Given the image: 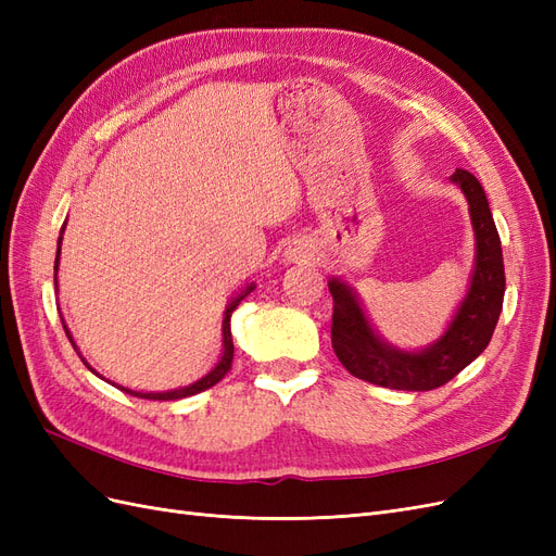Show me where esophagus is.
Returning a JSON list of instances; mask_svg holds the SVG:
<instances>
[{
	"instance_id": "1",
	"label": "esophagus",
	"mask_w": 556,
	"mask_h": 556,
	"mask_svg": "<svg viewBox=\"0 0 556 556\" xmlns=\"http://www.w3.org/2000/svg\"><path fill=\"white\" fill-rule=\"evenodd\" d=\"M288 260L290 262H311V260H315V250L308 243H296L288 250Z\"/></svg>"
}]
</instances>
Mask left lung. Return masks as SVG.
<instances>
[{"mask_svg": "<svg viewBox=\"0 0 556 556\" xmlns=\"http://www.w3.org/2000/svg\"><path fill=\"white\" fill-rule=\"evenodd\" d=\"M450 180L459 185L468 201L476 231V266L468 292L439 341L417 352L390 345L368 323L357 292L341 278L329 280L331 345L336 357L359 380L406 392L435 390L464 371L492 341L506 292L501 239L480 180L464 169L454 172Z\"/></svg>", "mask_w": 556, "mask_h": 556, "instance_id": "left-lung-1", "label": "left lung"}]
</instances>
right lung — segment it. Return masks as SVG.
Returning a JSON list of instances; mask_svg holds the SVG:
<instances>
[{"mask_svg":"<svg viewBox=\"0 0 556 556\" xmlns=\"http://www.w3.org/2000/svg\"><path fill=\"white\" fill-rule=\"evenodd\" d=\"M62 231H64V227H62ZM60 243H62V237L58 239V255H55V288H58V264H60ZM252 290H255V285H248V288L231 301V304L227 306V311H225V317H223V357H220V362H217L211 371L201 378V380H197V382H192V384H188V387H180V390H172V392H134V390H127V387H121L123 392H127V394H131V396H139V399H150V401H176V399H185V396H192V394H199V392H204V390H208V387H213V384H217L220 382L225 376H227V371L231 368V359H233V341H231V329H229V319H231V313H233V308H237L239 304H241V299H245ZM62 327H64V331H66V339L72 341V345H74V350H76V343H74V339H72V333H70V329H66V325L62 323ZM78 357H80V352H78ZM83 359V357H80ZM83 364H86L90 371L94 374V376H99L94 368L83 359Z\"/></svg>","mask_w":556,"mask_h":556,"instance_id":"obj_1","label":"right lung"}]
</instances>
